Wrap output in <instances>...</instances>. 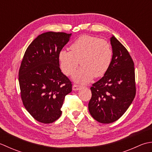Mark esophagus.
Wrapping results in <instances>:
<instances>
[{
	"label": "esophagus",
	"instance_id": "esophagus-1",
	"mask_svg": "<svg viewBox=\"0 0 152 152\" xmlns=\"http://www.w3.org/2000/svg\"><path fill=\"white\" fill-rule=\"evenodd\" d=\"M72 88L73 91H79V90L81 88V86L79 85H73Z\"/></svg>",
	"mask_w": 152,
	"mask_h": 152
}]
</instances>
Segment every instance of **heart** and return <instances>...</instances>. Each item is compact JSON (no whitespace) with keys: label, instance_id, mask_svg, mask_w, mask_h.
I'll return each instance as SVG.
<instances>
[{"label":"heart","instance_id":"b5f03b06","mask_svg":"<svg viewBox=\"0 0 152 152\" xmlns=\"http://www.w3.org/2000/svg\"><path fill=\"white\" fill-rule=\"evenodd\" d=\"M71 52L61 50L58 60L62 72L70 75L79 64L82 65L74 73L73 79L86 84L93 77L104 76L109 69L113 58V50L106 41L91 35H82L70 46Z\"/></svg>","mask_w":152,"mask_h":152}]
</instances>
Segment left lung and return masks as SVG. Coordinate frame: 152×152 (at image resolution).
Segmentation results:
<instances>
[{"instance_id":"1","label":"left lung","mask_w":152,"mask_h":152,"mask_svg":"<svg viewBox=\"0 0 152 152\" xmlns=\"http://www.w3.org/2000/svg\"><path fill=\"white\" fill-rule=\"evenodd\" d=\"M113 58L109 69L91 86L88 103L91 115L97 121L115 122L127 110L136 95L134 62L128 50L113 36Z\"/></svg>"}]
</instances>
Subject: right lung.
I'll return each mask as SVG.
<instances>
[{
    "label": "right lung",
    "mask_w": 152,
    "mask_h": 152,
    "mask_svg": "<svg viewBox=\"0 0 152 152\" xmlns=\"http://www.w3.org/2000/svg\"><path fill=\"white\" fill-rule=\"evenodd\" d=\"M72 33L46 32L39 35L25 52L19 70L21 98L34 119L51 123L61 115L65 96L72 84L60 68L58 54Z\"/></svg>",
    "instance_id": "1"
}]
</instances>
